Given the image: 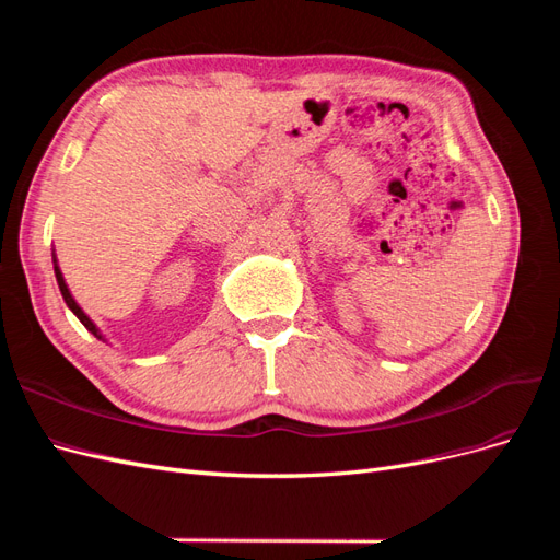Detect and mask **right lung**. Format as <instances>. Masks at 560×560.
<instances>
[{
    "label": "right lung",
    "instance_id": "add662e5",
    "mask_svg": "<svg viewBox=\"0 0 560 560\" xmlns=\"http://www.w3.org/2000/svg\"><path fill=\"white\" fill-rule=\"evenodd\" d=\"M54 270H56V280H58V287H60V294H62V299H65V303H67V308H70L77 317H79V322L83 327H86L95 338H100V341H107V338L103 336V331L97 329V325L95 322L83 313V308L79 306V303L74 301V296H72V292H70V287H67V282H65V278H62V270H60V266H58V259H56V254H54Z\"/></svg>",
    "mask_w": 560,
    "mask_h": 560
}]
</instances>
